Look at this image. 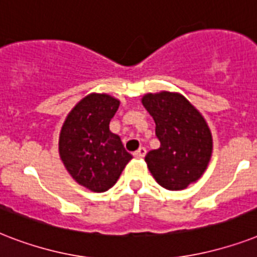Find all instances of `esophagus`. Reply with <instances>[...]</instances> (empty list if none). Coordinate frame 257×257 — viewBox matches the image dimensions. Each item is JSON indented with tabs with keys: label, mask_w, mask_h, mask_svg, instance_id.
I'll list each match as a JSON object with an SVG mask.
<instances>
[{
	"label": "esophagus",
	"mask_w": 257,
	"mask_h": 257,
	"mask_svg": "<svg viewBox=\"0 0 257 257\" xmlns=\"http://www.w3.org/2000/svg\"><path fill=\"white\" fill-rule=\"evenodd\" d=\"M145 155H147V149H145V148H139L136 152L133 153V156L137 157V159H143Z\"/></svg>",
	"instance_id": "obj_1"
}]
</instances>
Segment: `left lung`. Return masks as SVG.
<instances>
[{
	"instance_id": "left-lung-1",
	"label": "left lung",
	"mask_w": 257,
	"mask_h": 257,
	"mask_svg": "<svg viewBox=\"0 0 257 257\" xmlns=\"http://www.w3.org/2000/svg\"><path fill=\"white\" fill-rule=\"evenodd\" d=\"M141 102L156 122L160 148L147 153L161 187L181 191L201 177L212 155V135L201 113L180 93H148Z\"/></svg>"
}]
</instances>
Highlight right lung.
Segmentation results:
<instances>
[{
  "mask_svg": "<svg viewBox=\"0 0 257 257\" xmlns=\"http://www.w3.org/2000/svg\"><path fill=\"white\" fill-rule=\"evenodd\" d=\"M118 106L120 101L109 94H88L70 110L60 133L58 152L66 171L97 193L112 188L132 159L109 129Z\"/></svg>",
  "mask_w": 257,
  "mask_h": 257,
  "instance_id": "obj_1",
  "label": "right lung"
}]
</instances>
